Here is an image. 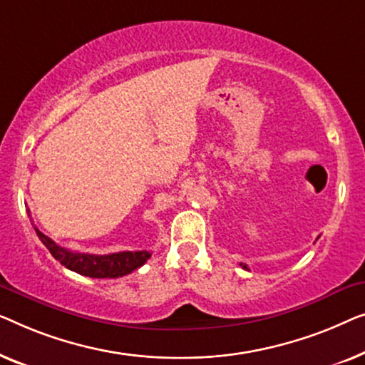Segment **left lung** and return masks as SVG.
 <instances>
[{"instance_id": "8db88e82", "label": "left lung", "mask_w": 365, "mask_h": 365, "mask_svg": "<svg viewBox=\"0 0 365 365\" xmlns=\"http://www.w3.org/2000/svg\"><path fill=\"white\" fill-rule=\"evenodd\" d=\"M241 266H243V268H245V269H248V266H246V264H243V263H241Z\"/></svg>"}]
</instances>
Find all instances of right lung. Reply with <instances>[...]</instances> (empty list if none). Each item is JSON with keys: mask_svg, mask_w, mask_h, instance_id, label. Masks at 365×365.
Masks as SVG:
<instances>
[{"mask_svg": "<svg viewBox=\"0 0 365 365\" xmlns=\"http://www.w3.org/2000/svg\"><path fill=\"white\" fill-rule=\"evenodd\" d=\"M36 235L43 241V245L49 250V253L59 261L61 264L71 271H76L82 276L89 278H120L135 271L150 258V251H120V253L112 255H89V253H76L68 248H63L49 236L41 233L34 227Z\"/></svg>", "mask_w": 365, "mask_h": 365, "instance_id": "right-lung-1", "label": "right lung"}]
</instances>
